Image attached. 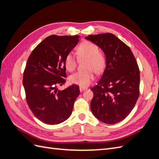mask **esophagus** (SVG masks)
<instances>
[{
	"label": "esophagus",
	"mask_w": 159,
	"mask_h": 159,
	"mask_svg": "<svg viewBox=\"0 0 159 159\" xmlns=\"http://www.w3.org/2000/svg\"><path fill=\"white\" fill-rule=\"evenodd\" d=\"M85 89H87V88H82V87H80V90L81 92H82L83 91H84Z\"/></svg>",
	"instance_id": "obj_1"
}]
</instances>
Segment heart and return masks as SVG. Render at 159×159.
Returning <instances> with one entry per match:
<instances>
[{
	"mask_svg": "<svg viewBox=\"0 0 159 159\" xmlns=\"http://www.w3.org/2000/svg\"><path fill=\"white\" fill-rule=\"evenodd\" d=\"M77 54L80 60L87 59L85 71H77L70 76V82L80 87H87L95 78L94 71L100 74L104 70L106 65V58L103 53L99 52V47L89 41L81 43L77 49ZM65 67L67 70L73 71L77 64L75 56L70 53L65 58Z\"/></svg>",
	"mask_w": 159,
	"mask_h": 159,
	"instance_id": "obj_1",
	"label": "heart"
}]
</instances>
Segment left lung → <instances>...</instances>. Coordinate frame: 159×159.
I'll return each instance as SVG.
<instances>
[{
    "label": "left lung",
    "instance_id": "obj_1",
    "mask_svg": "<svg viewBox=\"0 0 159 159\" xmlns=\"http://www.w3.org/2000/svg\"><path fill=\"white\" fill-rule=\"evenodd\" d=\"M103 52L106 65L98 85L91 89L94 116L107 124L121 121L131 113L139 96L140 71L130 48L113 34L86 36Z\"/></svg>",
    "mask_w": 159,
    "mask_h": 159
}]
</instances>
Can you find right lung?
Listing matches in <instances>:
<instances>
[{
  "label": "right lung",
  "instance_id": "add662e5",
  "mask_svg": "<svg viewBox=\"0 0 159 159\" xmlns=\"http://www.w3.org/2000/svg\"><path fill=\"white\" fill-rule=\"evenodd\" d=\"M79 40V36H50L28 57L22 80L26 102L35 117L44 123L60 124L72 113L80 88L72 85L58 90L57 87L66 82L65 58Z\"/></svg>",
  "mask_w": 159,
  "mask_h": 159
}]
</instances>
